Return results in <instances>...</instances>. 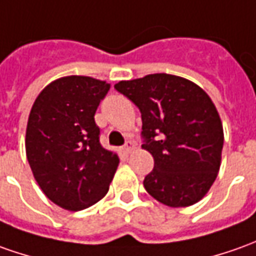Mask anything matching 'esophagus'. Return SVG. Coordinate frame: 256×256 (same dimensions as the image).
I'll return each instance as SVG.
<instances>
[{
    "mask_svg": "<svg viewBox=\"0 0 256 256\" xmlns=\"http://www.w3.org/2000/svg\"><path fill=\"white\" fill-rule=\"evenodd\" d=\"M133 150H134V144L132 142H126V144L123 146V151H124L126 154H130Z\"/></svg>",
    "mask_w": 256,
    "mask_h": 256,
    "instance_id": "obj_1",
    "label": "esophagus"
}]
</instances>
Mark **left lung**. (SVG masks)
<instances>
[{"mask_svg": "<svg viewBox=\"0 0 256 256\" xmlns=\"http://www.w3.org/2000/svg\"><path fill=\"white\" fill-rule=\"evenodd\" d=\"M114 90L142 114V148L154 158L144 178L148 194L170 208H186L208 194L222 162L224 134L208 95L192 81L150 74Z\"/></svg>", "mask_w": 256, "mask_h": 256, "instance_id": "1", "label": "left lung"}]
</instances>
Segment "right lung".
I'll return each instance as SVG.
<instances>
[{
    "instance_id": "obj_1",
    "label": "right lung",
    "mask_w": 256,
    "mask_h": 256,
    "mask_svg": "<svg viewBox=\"0 0 256 256\" xmlns=\"http://www.w3.org/2000/svg\"><path fill=\"white\" fill-rule=\"evenodd\" d=\"M109 88L91 77H62L32 106L26 157L43 194L66 210H84L100 200L119 165V157L100 146L94 119Z\"/></svg>"
}]
</instances>
